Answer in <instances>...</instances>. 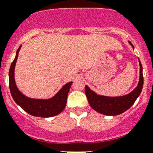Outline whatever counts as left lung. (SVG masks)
Here are the masks:
<instances>
[{
  "label": "left lung",
  "instance_id": "left-lung-1",
  "mask_svg": "<svg viewBox=\"0 0 153 153\" xmlns=\"http://www.w3.org/2000/svg\"><path fill=\"white\" fill-rule=\"evenodd\" d=\"M132 48L133 44L128 41ZM140 64V79L137 86L134 91L127 95L122 97H105L98 95L91 91L88 86H85V94L88 98L90 105L97 112L105 115H120L130 109L140 96L143 86V67L139 59Z\"/></svg>",
  "mask_w": 153,
  "mask_h": 153
}]
</instances>
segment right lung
<instances>
[{
    "label": "right lung",
    "mask_w": 153,
    "mask_h": 153,
    "mask_svg": "<svg viewBox=\"0 0 153 153\" xmlns=\"http://www.w3.org/2000/svg\"><path fill=\"white\" fill-rule=\"evenodd\" d=\"M21 47L22 46H19L17 50L15 59L13 61L9 71V86L12 97L24 111L33 116L49 118L59 115L65 109L67 102V97L72 81L65 84L55 96L50 99H32L25 97L17 88L14 78L16 62L17 61L19 52L20 51Z\"/></svg>",
    "instance_id": "right-lung-1"
}]
</instances>
